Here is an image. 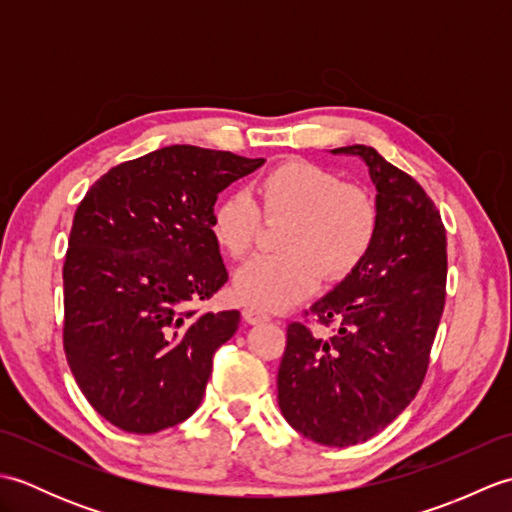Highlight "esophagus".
<instances>
[{
    "instance_id": "1",
    "label": "esophagus",
    "mask_w": 512,
    "mask_h": 512,
    "mask_svg": "<svg viewBox=\"0 0 512 512\" xmlns=\"http://www.w3.org/2000/svg\"><path fill=\"white\" fill-rule=\"evenodd\" d=\"M242 317H244V321H246V323H250V325L264 323V321H268V319H270L266 312H262V310H257V308H244V312H242Z\"/></svg>"
}]
</instances>
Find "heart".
<instances>
[{
	"label": "heart",
	"instance_id": "obj_1",
	"mask_svg": "<svg viewBox=\"0 0 512 512\" xmlns=\"http://www.w3.org/2000/svg\"><path fill=\"white\" fill-rule=\"evenodd\" d=\"M266 217H290L281 239L284 255H259L235 273L233 297L248 308L279 312L297 306L319 288L323 273L343 279L365 262L378 235L372 195L339 173L306 160H288L257 184ZM248 193L235 191L211 211L217 248L242 259L255 246L262 215Z\"/></svg>",
	"mask_w": 512,
	"mask_h": 512
}]
</instances>
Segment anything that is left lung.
Instances as JSON below:
<instances>
[{
    "instance_id": "left-lung-1",
    "label": "left lung",
    "mask_w": 512,
    "mask_h": 512,
    "mask_svg": "<svg viewBox=\"0 0 512 512\" xmlns=\"http://www.w3.org/2000/svg\"><path fill=\"white\" fill-rule=\"evenodd\" d=\"M332 154L367 165L378 235L365 262L306 312L323 325L336 323L330 339L303 323L288 325L277 400L301 436L352 447L405 411L427 374L447 295V231L420 184L374 147Z\"/></svg>"
}]
</instances>
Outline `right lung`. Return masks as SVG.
<instances>
[{
    "label": "right lung",
    "instance_id": "obj_1",
    "mask_svg": "<svg viewBox=\"0 0 512 512\" xmlns=\"http://www.w3.org/2000/svg\"><path fill=\"white\" fill-rule=\"evenodd\" d=\"M262 165L171 145L121 162L81 200L63 264V350L114 427L156 433L200 407L213 354L239 325L237 310L191 308L228 279L211 211L217 193Z\"/></svg>",
    "mask_w": 512,
    "mask_h": 512
}]
</instances>
